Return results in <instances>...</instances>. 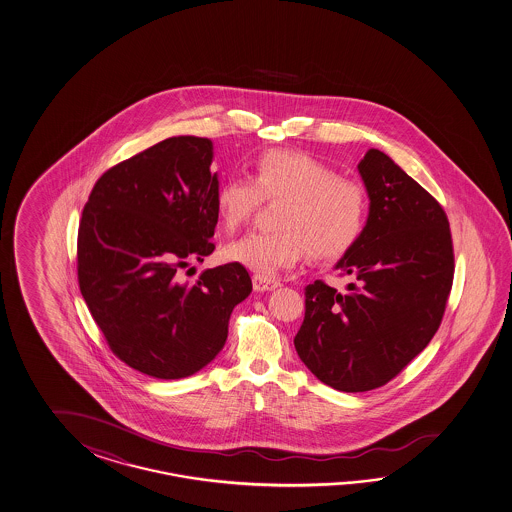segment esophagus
I'll return each mask as SVG.
<instances>
[{
	"mask_svg": "<svg viewBox=\"0 0 512 512\" xmlns=\"http://www.w3.org/2000/svg\"><path fill=\"white\" fill-rule=\"evenodd\" d=\"M253 290L255 291H270L279 288L280 282L277 280L262 277V275H253Z\"/></svg>",
	"mask_w": 512,
	"mask_h": 512,
	"instance_id": "1",
	"label": "esophagus"
}]
</instances>
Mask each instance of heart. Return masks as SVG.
<instances>
[{"mask_svg":"<svg viewBox=\"0 0 512 512\" xmlns=\"http://www.w3.org/2000/svg\"><path fill=\"white\" fill-rule=\"evenodd\" d=\"M262 199H282L275 232H251L226 246L224 257L262 277L293 268L309 253L328 261L340 257L366 228L369 193L364 184L340 177L313 155L284 148L262 152L253 179L230 174L215 192L222 226L233 232L257 212Z\"/></svg>","mask_w":512,"mask_h":512,"instance_id":"heart-1","label":"heart"}]
</instances>
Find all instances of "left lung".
Returning <instances> with one entry per match:
<instances>
[{
	"label": "left lung",
	"instance_id": "1",
	"mask_svg": "<svg viewBox=\"0 0 512 512\" xmlns=\"http://www.w3.org/2000/svg\"><path fill=\"white\" fill-rule=\"evenodd\" d=\"M371 199L366 228L337 264L353 282L304 288L295 349L326 386H386L431 342L453 288V235L442 204L377 148L358 164Z\"/></svg>",
	"mask_w": 512,
	"mask_h": 512
}]
</instances>
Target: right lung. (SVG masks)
Returning a JSON list of instances; mask_svg holds the SVG:
<instances>
[{
  "instance_id": "obj_1",
  "label": "right lung",
  "mask_w": 512,
  "mask_h": 512,
  "mask_svg": "<svg viewBox=\"0 0 512 512\" xmlns=\"http://www.w3.org/2000/svg\"><path fill=\"white\" fill-rule=\"evenodd\" d=\"M212 157L206 137L164 139L108 168L81 213V295L112 353L148 377H190L210 364L250 295L237 262L181 282L188 262L215 250Z\"/></svg>"
}]
</instances>
